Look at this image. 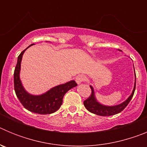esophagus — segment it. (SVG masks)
<instances>
[{"instance_id":"esophagus-1","label":"esophagus","mask_w":147,"mask_h":147,"mask_svg":"<svg viewBox=\"0 0 147 147\" xmlns=\"http://www.w3.org/2000/svg\"><path fill=\"white\" fill-rule=\"evenodd\" d=\"M85 80V76L84 75H78L76 77V82L78 85H80Z\"/></svg>"}]
</instances>
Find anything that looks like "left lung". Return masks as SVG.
I'll return each instance as SVG.
<instances>
[{
    "label": "left lung",
    "instance_id": "obj_1",
    "mask_svg": "<svg viewBox=\"0 0 147 147\" xmlns=\"http://www.w3.org/2000/svg\"><path fill=\"white\" fill-rule=\"evenodd\" d=\"M119 51H121L119 50ZM134 67V65H133ZM134 72H135V68H134ZM136 73H135V83H134V87H133V89H132V93L129 96V97L124 101L121 103L119 104V105H112V106H108V105H105L103 104L100 103L99 102H98L96 97V95H95V91L94 88H93V86L90 85V88L92 90V93L90 95V96L86 99L85 101H84V105L85 107H86L87 110L89 111V112L92 113H94L96 115H102V116H110V115H113L115 114L119 113L124 110L126 107L127 106V105L129 103L130 100L132 99V96H133V94H134L135 90H136Z\"/></svg>",
    "mask_w": 147,
    "mask_h": 147
}]
</instances>
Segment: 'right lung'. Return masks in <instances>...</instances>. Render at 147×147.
Here are the masks:
<instances>
[{
    "mask_svg": "<svg viewBox=\"0 0 147 147\" xmlns=\"http://www.w3.org/2000/svg\"><path fill=\"white\" fill-rule=\"evenodd\" d=\"M34 44H31L18 56V62L14 72V85L17 97L20 100L23 107L30 112L45 115L56 112L62 104V98L70 89L77 86L74 80L58 85L49 89L48 91L40 95L29 93L22 84L20 77L21 62L23 55L27 49Z\"/></svg>",
    "mask_w": 147,
    "mask_h": 147,
    "instance_id": "obj_1",
    "label": "right lung"
}]
</instances>
